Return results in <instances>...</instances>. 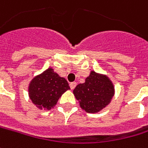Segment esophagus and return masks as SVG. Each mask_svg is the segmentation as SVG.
<instances>
[{
    "instance_id": "1",
    "label": "esophagus",
    "mask_w": 148,
    "mask_h": 148,
    "mask_svg": "<svg viewBox=\"0 0 148 148\" xmlns=\"http://www.w3.org/2000/svg\"><path fill=\"white\" fill-rule=\"evenodd\" d=\"M69 86H70V88L71 89H74L75 86H76V83L75 82H72V83H70L69 84Z\"/></svg>"
}]
</instances>
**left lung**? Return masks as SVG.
Masks as SVG:
<instances>
[{"mask_svg": "<svg viewBox=\"0 0 148 148\" xmlns=\"http://www.w3.org/2000/svg\"><path fill=\"white\" fill-rule=\"evenodd\" d=\"M73 93L82 109L89 113H97L110 103L115 89L107 75L91 71L85 82L78 84Z\"/></svg>", "mask_w": 148, "mask_h": 148, "instance_id": "left-lung-1", "label": "left lung"}]
</instances>
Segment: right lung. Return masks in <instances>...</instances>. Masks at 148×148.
Returning a JSON list of instances; mask_svg holds the SVG:
<instances>
[{"mask_svg":"<svg viewBox=\"0 0 148 148\" xmlns=\"http://www.w3.org/2000/svg\"><path fill=\"white\" fill-rule=\"evenodd\" d=\"M70 89L67 80L49 68L29 82V97L41 110H50L56 105L62 94Z\"/></svg>","mask_w":148,"mask_h":148,"instance_id":"add662e5","label":"right lung"}]
</instances>
